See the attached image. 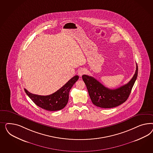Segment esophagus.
I'll list each match as a JSON object with an SVG mask.
<instances>
[{
    "label": "esophagus",
    "instance_id": "obj_1",
    "mask_svg": "<svg viewBox=\"0 0 153 153\" xmlns=\"http://www.w3.org/2000/svg\"><path fill=\"white\" fill-rule=\"evenodd\" d=\"M86 71L85 68H81L80 70H79L78 74H79V76H82V75L85 74L86 73Z\"/></svg>",
    "mask_w": 153,
    "mask_h": 153
}]
</instances>
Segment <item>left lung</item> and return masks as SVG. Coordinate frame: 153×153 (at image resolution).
Returning <instances> with one entry per match:
<instances>
[{
  "instance_id": "8db88e82",
  "label": "left lung",
  "mask_w": 153,
  "mask_h": 153,
  "mask_svg": "<svg viewBox=\"0 0 153 153\" xmlns=\"http://www.w3.org/2000/svg\"><path fill=\"white\" fill-rule=\"evenodd\" d=\"M137 74L138 66L136 64L133 77L127 84L116 89L107 88L91 76L83 74L82 77L93 104L102 108H111L120 105L127 100Z\"/></svg>"
}]
</instances>
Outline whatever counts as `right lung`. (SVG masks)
<instances>
[{"label": "right lung", "mask_w": 153, "mask_h": 153, "mask_svg": "<svg viewBox=\"0 0 153 153\" xmlns=\"http://www.w3.org/2000/svg\"><path fill=\"white\" fill-rule=\"evenodd\" d=\"M79 78V76H74L61 88L49 95L42 96L33 94L28 92L26 88H25V91L38 107L49 111H59L67 105L70 90Z\"/></svg>", "instance_id": "right-lung-1"}]
</instances>
